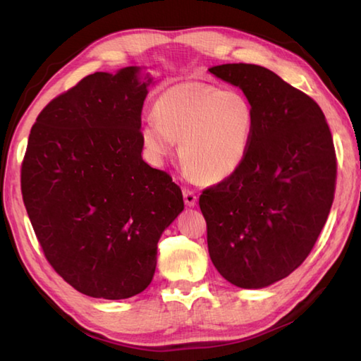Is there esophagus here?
Listing matches in <instances>:
<instances>
[{"label": "esophagus", "mask_w": 361, "mask_h": 361, "mask_svg": "<svg viewBox=\"0 0 361 361\" xmlns=\"http://www.w3.org/2000/svg\"><path fill=\"white\" fill-rule=\"evenodd\" d=\"M183 197H185V204L188 207H194L197 204V195H195L192 191H189V189H183Z\"/></svg>", "instance_id": "obj_1"}]
</instances>
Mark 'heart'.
<instances>
[{"instance_id":"heart-1","label":"heart","mask_w":361,"mask_h":361,"mask_svg":"<svg viewBox=\"0 0 361 361\" xmlns=\"http://www.w3.org/2000/svg\"><path fill=\"white\" fill-rule=\"evenodd\" d=\"M154 119L140 130L148 154L161 162L178 142L186 175L207 185L229 180L243 167L256 126L245 94L200 81L164 90L154 103Z\"/></svg>"}]
</instances>
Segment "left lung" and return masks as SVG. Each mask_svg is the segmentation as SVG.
Segmentation results:
<instances>
[{"instance_id":"obj_1","label":"left lung","mask_w":361,"mask_h":361,"mask_svg":"<svg viewBox=\"0 0 361 361\" xmlns=\"http://www.w3.org/2000/svg\"><path fill=\"white\" fill-rule=\"evenodd\" d=\"M212 75L253 103L256 126L243 167L199 199L213 266L232 285L264 288L302 264L331 210L336 154L320 106L259 65Z\"/></svg>"}]
</instances>
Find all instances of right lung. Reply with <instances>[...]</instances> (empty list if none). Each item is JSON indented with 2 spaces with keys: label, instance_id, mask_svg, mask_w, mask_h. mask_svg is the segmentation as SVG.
Instances as JSON below:
<instances>
[{
  "label": "right lung",
  "instance_id": "add662e5",
  "mask_svg": "<svg viewBox=\"0 0 361 361\" xmlns=\"http://www.w3.org/2000/svg\"><path fill=\"white\" fill-rule=\"evenodd\" d=\"M151 84L140 66L97 71L49 103L30 132L23 204L47 261L82 295L148 288L157 242L185 209L170 175L142 157Z\"/></svg>",
  "mask_w": 361,
  "mask_h": 361
}]
</instances>
